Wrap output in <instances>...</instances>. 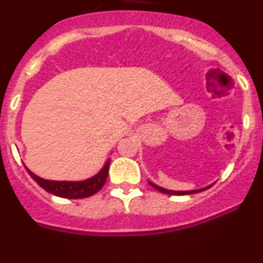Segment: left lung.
<instances>
[{
	"label": "left lung",
	"instance_id": "left-lung-1",
	"mask_svg": "<svg viewBox=\"0 0 263 263\" xmlns=\"http://www.w3.org/2000/svg\"><path fill=\"white\" fill-rule=\"evenodd\" d=\"M148 183H150V185H152L153 188H155L157 191L162 192V194H167V195H191V194H197V192L204 191V190H206V188H210L211 185H212V184H210V185H206V187H204V188H199V190H191V191H173V190H167V188L160 187V185L155 184V183L150 182V180H148Z\"/></svg>",
	"mask_w": 263,
	"mask_h": 263
}]
</instances>
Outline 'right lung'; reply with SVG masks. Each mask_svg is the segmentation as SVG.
Masks as SVG:
<instances>
[{"mask_svg": "<svg viewBox=\"0 0 263 263\" xmlns=\"http://www.w3.org/2000/svg\"><path fill=\"white\" fill-rule=\"evenodd\" d=\"M109 164H110V159H106L103 168L100 170L96 175L90 176L85 180H76V182H73V180H48V179H43L35 175L26 166L25 167H26L30 176L45 191L50 192L55 196L64 197V199H84V197L92 196L103 188V185L106 182V178H108Z\"/></svg>", "mask_w": 263, "mask_h": 263, "instance_id": "1", "label": "right lung"}]
</instances>
